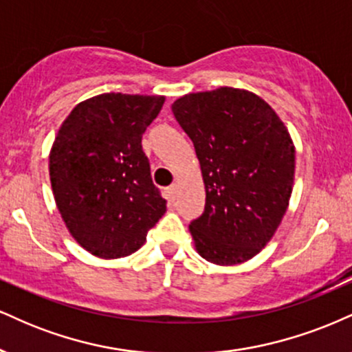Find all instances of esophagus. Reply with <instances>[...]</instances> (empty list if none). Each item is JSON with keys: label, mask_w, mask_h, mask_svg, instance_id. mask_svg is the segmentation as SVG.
I'll list each match as a JSON object with an SVG mask.
<instances>
[{"label": "esophagus", "mask_w": 352, "mask_h": 352, "mask_svg": "<svg viewBox=\"0 0 352 352\" xmlns=\"http://www.w3.org/2000/svg\"><path fill=\"white\" fill-rule=\"evenodd\" d=\"M177 191H179V186H177V184L169 186V188H168V196H169V199L175 201L176 196H177Z\"/></svg>", "instance_id": "1"}]
</instances>
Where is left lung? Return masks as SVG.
I'll list each match as a JSON object with an SVG mask.
<instances>
[{
	"mask_svg": "<svg viewBox=\"0 0 352 352\" xmlns=\"http://www.w3.org/2000/svg\"><path fill=\"white\" fill-rule=\"evenodd\" d=\"M173 113L192 140L206 208L189 232L202 258L237 265L272 241L295 181V144L275 110L245 89L186 94Z\"/></svg>",
	"mask_w": 352,
	"mask_h": 352,
	"instance_id": "8db88e82",
	"label": "left lung"
}]
</instances>
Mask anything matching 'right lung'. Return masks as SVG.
Returning a JSON list of instances; mask_svg holds the SVG:
<instances>
[{
    "label": "right lung",
    "instance_id": "right-lung-1",
    "mask_svg": "<svg viewBox=\"0 0 352 352\" xmlns=\"http://www.w3.org/2000/svg\"><path fill=\"white\" fill-rule=\"evenodd\" d=\"M164 95L100 94L77 103L49 151V177L65 227L98 258L136 252L166 212L142 136Z\"/></svg>",
    "mask_w": 352,
    "mask_h": 352
}]
</instances>
